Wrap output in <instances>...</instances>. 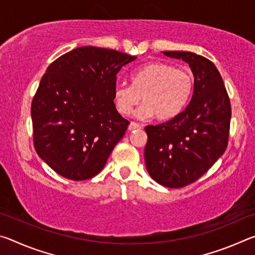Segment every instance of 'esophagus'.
<instances>
[{
    "instance_id": "34e87169",
    "label": "esophagus",
    "mask_w": 255,
    "mask_h": 255,
    "mask_svg": "<svg viewBox=\"0 0 255 255\" xmlns=\"http://www.w3.org/2000/svg\"><path fill=\"white\" fill-rule=\"evenodd\" d=\"M139 128H141L140 125L137 124V123H133V122H131L130 124H129V126H128L129 130H135V129H139Z\"/></svg>"
}]
</instances>
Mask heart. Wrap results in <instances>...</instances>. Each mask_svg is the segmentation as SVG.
Here are the masks:
<instances>
[{"instance_id":"heart-1","label":"heart","mask_w":255,"mask_h":255,"mask_svg":"<svg viewBox=\"0 0 255 255\" xmlns=\"http://www.w3.org/2000/svg\"><path fill=\"white\" fill-rule=\"evenodd\" d=\"M132 84L118 82L114 88V100L122 115H129L141 97L136 117L159 120L175 117L187 106L193 91L192 73L172 64L155 62L141 66L131 75Z\"/></svg>"}]
</instances>
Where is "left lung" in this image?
<instances>
[{
    "label": "left lung",
    "mask_w": 255,
    "mask_h": 255,
    "mask_svg": "<svg viewBox=\"0 0 255 255\" xmlns=\"http://www.w3.org/2000/svg\"><path fill=\"white\" fill-rule=\"evenodd\" d=\"M163 54L184 60L195 76L191 100L185 109L169 122L145 127L147 172L157 183L176 189L197 181L225 152L232 109L213 62L190 51Z\"/></svg>",
    "instance_id": "1"
}]
</instances>
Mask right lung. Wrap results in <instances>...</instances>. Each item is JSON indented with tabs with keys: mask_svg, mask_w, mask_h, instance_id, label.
<instances>
[{
	"mask_svg": "<svg viewBox=\"0 0 255 255\" xmlns=\"http://www.w3.org/2000/svg\"><path fill=\"white\" fill-rule=\"evenodd\" d=\"M136 58L84 46L47 68L31 103L33 145L56 173L82 181L105 167L129 125L114 102L117 74Z\"/></svg>",
	"mask_w": 255,
	"mask_h": 255,
	"instance_id": "obj_1",
	"label": "right lung"
}]
</instances>
